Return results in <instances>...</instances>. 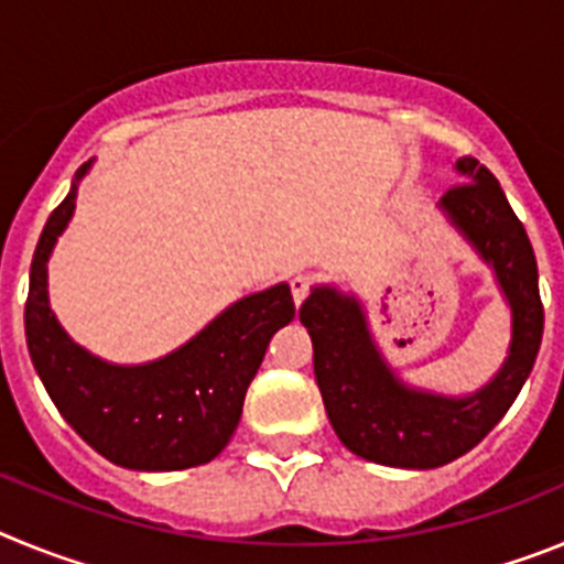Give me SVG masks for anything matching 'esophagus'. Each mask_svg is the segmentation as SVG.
<instances>
[{
  "label": "esophagus",
  "instance_id": "obj_1",
  "mask_svg": "<svg viewBox=\"0 0 564 564\" xmlns=\"http://www.w3.org/2000/svg\"><path fill=\"white\" fill-rule=\"evenodd\" d=\"M288 285H291L293 302H296V305H302V302H305V296L311 293V288H313V276H311V273H293Z\"/></svg>",
  "mask_w": 564,
  "mask_h": 564
}]
</instances>
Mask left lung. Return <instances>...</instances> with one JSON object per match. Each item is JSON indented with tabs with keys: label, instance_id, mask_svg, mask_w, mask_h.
I'll return each instance as SVG.
<instances>
[{
	"label": "left lung",
	"instance_id": "1",
	"mask_svg": "<svg viewBox=\"0 0 564 564\" xmlns=\"http://www.w3.org/2000/svg\"><path fill=\"white\" fill-rule=\"evenodd\" d=\"M457 169L468 181L443 194L455 226L491 262L511 313V356L488 387L471 398L406 390L376 352L352 299L316 288L299 307L313 341V372L338 441L364 460L395 468H435L475 449L495 430L531 376L542 344L545 311L540 273L525 226L508 206L497 177L475 158Z\"/></svg>",
	"mask_w": 564,
	"mask_h": 564
}]
</instances>
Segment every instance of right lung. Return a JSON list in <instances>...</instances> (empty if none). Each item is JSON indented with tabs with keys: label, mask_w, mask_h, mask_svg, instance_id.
I'll return each mask as SVG.
<instances>
[{
	"label": "right lung",
	"mask_w": 564,
	"mask_h": 564,
	"mask_svg": "<svg viewBox=\"0 0 564 564\" xmlns=\"http://www.w3.org/2000/svg\"><path fill=\"white\" fill-rule=\"evenodd\" d=\"M87 163L76 172L84 177ZM76 208V183L47 217L30 262L24 336L44 390L64 421L115 466L177 471L214 460L242 415L268 341L293 316L291 288L253 293L172 356L112 367L82 350L47 305V257Z\"/></svg>",
	"instance_id": "right-lung-1"
}]
</instances>
